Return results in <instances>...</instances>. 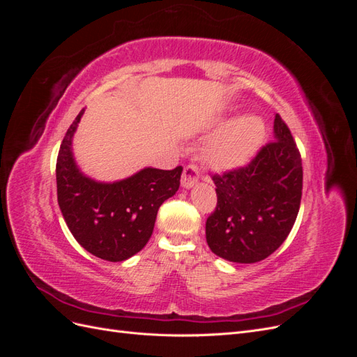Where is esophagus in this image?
I'll use <instances>...</instances> for the list:
<instances>
[{
	"mask_svg": "<svg viewBox=\"0 0 357 357\" xmlns=\"http://www.w3.org/2000/svg\"><path fill=\"white\" fill-rule=\"evenodd\" d=\"M199 180V168L195 164L186 165L181 176V186L185 189H190L193 185H197Z\"/></svg>",
	"mask_w": 357,
	"mask_h": 357,
	"instance_id": "esophagus-1",
	"label": "esophagus"
}]
</instances>
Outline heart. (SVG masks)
Masks as SVG:
<instances>
[{
	"label": "heart",
	"mask_w": 357,
	"mask_h": 357,
	"mask_svg": "<svg viewBox=\"0 0 357 357\" xmlns=\"http://www.w3.org/2000/svg\"><path fill=\"white\" fill-rule=\"evenodd\" d=\"M264 137L262 119L252 114L240 116L211 139L205 150V158L211 165L219 168L240 167L257 152Z\"/></svg>",
	"instance_id": "obj_1"
}]
</instances>
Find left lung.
<instances>
[{
	"label": "left lung",
	"mask_w": 357,
	"mask_h": 357,
	"mask_svg": "<svg viewBox=\"0 0 357 357\" xmlns=\"http://www.w3.org/2000/svg\"><path fill=\"white\" fill-rule=\"evenodd\" d=\"M218 205L205 222L214 255L255 264L273 255L294 228L302 197V160L280 114L274 139L245 167L214 174Z\"/></svg>",
	"instance_id": "left-lung-1"
}]
</instances>
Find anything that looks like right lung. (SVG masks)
I'll use <instances>...</instances> for the list:
<instances>
[{
    "label": "right lung",
    "mask_w": 357,
    "mask_h": 357,
    "mask_svg": "<svg viewBox=\"0 0 357 357\" xmlns=\"http://www.w3.org/2000/svg\"><path fill=\"white\" fill-rule=\"evenodd\" d=\"M84 113L74 119L56 160L58 204L77 243L93 256L121 262L138 253L153 232L162 202L176 195L183 167L144 168L114 183L82 174L71 152L73 135Z\"/></svg>",
    "instance_id": "right-lung-1"
}]
</instances>
